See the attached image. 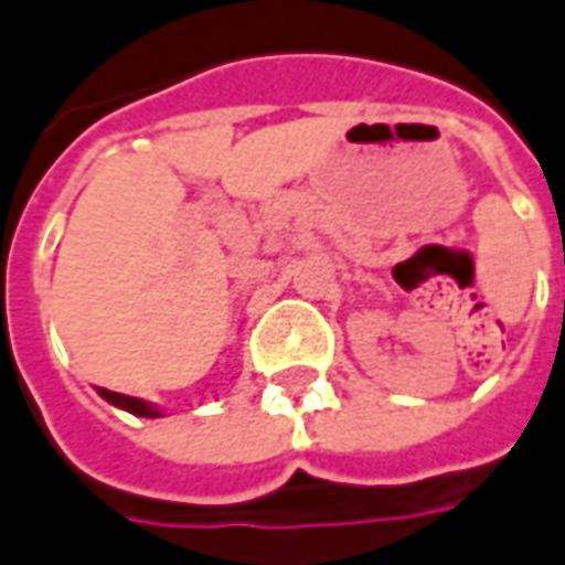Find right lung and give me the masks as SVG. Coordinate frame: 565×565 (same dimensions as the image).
<instances>
[{
    "mask_svg": "<svg viewBox=\"0 0 565 565\" xmlns=\"http://www.w3.org/2000/svg\"><path fill=\"white\" fill-rule=\"evenodd\" d=\"M100 397H104V401H109L113 406H118V409H128V413H134V416H146V419H156V416H161L159 406L146 404V401H140V397H128V394L106 392V388H100Z\"/></svg>",
    "mask_w": 565,
    "mask_h": 565,
    "instance_id": "obj_1",
    "label": "right lung"
}]
</instances>
